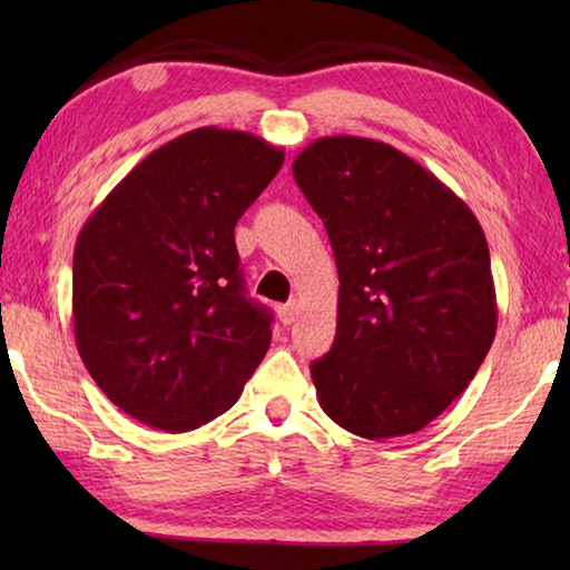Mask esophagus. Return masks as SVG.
<instances>
[{
    "label": "esophagus",
    "instance_id": "obj_1",
    "mask_svg": "<svg viewBox=\"0 0 570 570\" xmlns=\"http://www.w3.org/2000/svg\"><path fill=\"white\" fill-rule=\"evenodd\" d=\"M296 304H284V306H278V320H282V324L284 326H292L294 322H296Z\"/></svg>",
    "mask_w": 570,
    "mask_h": 570
}]
</instances>
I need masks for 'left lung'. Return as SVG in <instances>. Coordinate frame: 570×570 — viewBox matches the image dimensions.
<instances>
[{
    "label": "left lung",
    "mask_w": 570,
    "mask_h": 570,
    "mask_svg": "<svg viewBox=\"0 0 570 570\" xmlns=\"http://www.w3.org/2000/svg\"><path fill=\"white\" fill-rule=\"evenodd\" d=\"M294 180L332 240V350L312 362L322 410L352 435H412L465 392L495 340L488 240L445 183L387 142L326 135Z\"/></svg>",
    "instance_id": "left-lung-1"
}]
</instances>
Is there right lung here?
Wrapping results in <instances>:
<instances>
[{
	"label": "right lung",
	"instance_id": "1",
	"mask_svg": "<svg viewBox=\"0 0 570 570\" xmlns=\"http://www.w3.org/2000/svg\"><path fill=\"white\" fill-rule=\"evenodd\" d=\"M284 163L250 132L198 128L142 158L92 210L72 258L75 342L142 424L188 432L240 397L272 344L234 228Z\"/></svg>",
	"mask_w": 570,
	"mask_h": 570
}]
</instances>
